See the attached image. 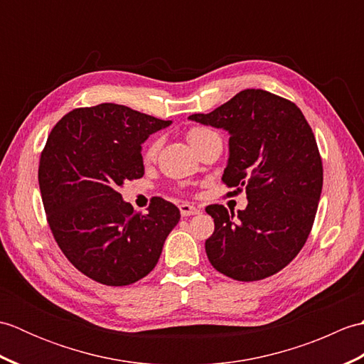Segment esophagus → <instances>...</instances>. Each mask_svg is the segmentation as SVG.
Wrapping results in <instances>:
<instances>
[{"label": "esophagus", "mask_w": 364, "mask_h": 364, "mask_svg": "<svg viewBox=\"0 0 364 364\" xmlns=\"http://www.w3.org/2000/svg\"><path fill=\"white\" fill-rule=\"evenodd\" d=\"M180 213H181L183 218H188V215H196V214H198L200 210H198L197 206L191 205V203H181V205H180Z\"/></svg>", "instance_id": "obj_1"}]
</instances>
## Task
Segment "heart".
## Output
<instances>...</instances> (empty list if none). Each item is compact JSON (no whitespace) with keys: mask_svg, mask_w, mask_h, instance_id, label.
<instances>
[{"mask_svg":"<svg viewBox=\"0 0 364 364\" xmlns=\"http://www.w3.org/2000/svg\"><path fill=\"white\" fill-rule=\"evenodd\" d=\"M215 133H213L211 129L208 128H202V127H196V128H191L189 133H188V141L189 144H196L198 141H202V139L208 137V136H213ZM159 146H161V141L159 139H153V141L146 145V149L144 151V158L145 161H153L154 158H156V154L159 151Z\"/></svg>","mask_w":364,"mask_h":364,"instance_id":"heart-1","label":"heart"}]
</instances>
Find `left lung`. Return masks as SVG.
Instances as JSON below:
<instances>
[{"mask_svg":"<svg viewBox=\"0 0 364 364\" xmlns=\"http://www.w3.org/2000/svg\"><path fill=\"white\" fill-rule=\"evenodd\" d=\"M191 120L228 131L222 180L242 189L247 208L206 206L214 233L206 239L215 270L237 282L277 274L297 257L310 235L322 192V159L311 127L289 100L245 89L210 114Z\"/></svg>","mask_w":364,"mask_h":364,"instance_id":"left-lung-1","label":"left lung"}]
</instances>
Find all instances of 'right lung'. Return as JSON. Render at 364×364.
<instances>
[{
  "label": "right lung",
  "mask_w": 364,
  "mask_h": 364,
  "mask_svg": "<svg viewBox=\"0 0 364 364\" xmlns=\"http://www.w3.org/2000/svg\"><path fill=\"white\" fill-rule=\"evenodd\" d=\"M170 120L102 103L65 114L46 139L38 186L60 250L92 280L127 286L156 266L180 210L154 197L136 213L119 188L144 175L142 144Z\"/></svg>",
  "instance_id": "add662e5"
}]
</instances>
